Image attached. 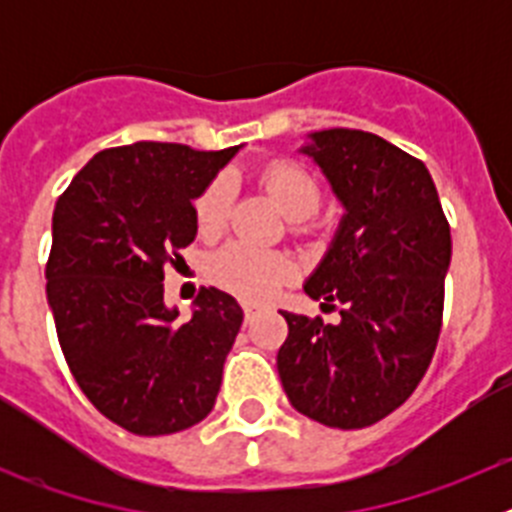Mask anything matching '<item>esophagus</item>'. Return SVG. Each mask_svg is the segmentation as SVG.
Wrapping results in <instances>:
<instances>
[{
  "mask_svg": "<svg viewBox=\"0 0 512 512\" xmlns=\"http://www.w3.org/2000/svg\"><path fill=\"white\" fill-rule=\"evenodd\" d=\"M256 315H259V307L251 305V302H246V305H243V318H246V325L253 323V318H256Z\"/></svg>",
  "mask_w": 512,
  "mask_h": 512,
  "instance_id": "obj_1",
  "label": "esophagus"
}]
</instances>
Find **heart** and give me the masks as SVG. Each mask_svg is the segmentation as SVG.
Here are the masks:
<instances>
[{
	"label": "heart",
	"instance_id": "heart-1",
	"mask_svg": "<svg viewBox=\"0 0 512 512\" xmlns=\"http://www.w3.org/2000/svg\"><path fill=\"white\" fill-rule=\"evenodd\" d=\"M261 184L279 202L284 212L295 220H305L318 210L323 202V187L318 176L307 171L297 161H271L261 171ZM230 200H233V182L230 176H215L194 200V220L197 230L205 238H212L228 223ZM207 274L220 289L241 300L261 302L269 300L292 274L289 256L269 248L251 246V243L233 241L215 251L207 261Z\"/></svg>",
	"mask_w": 512,
	"mask_h": 512
}]
</instances>
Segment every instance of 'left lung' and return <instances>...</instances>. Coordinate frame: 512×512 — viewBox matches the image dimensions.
Masks as SVG:
<instances>
[{
	"instance_id": "obj_1",
	"label": "left lung",
	"mask_w": 512,
	"mask_h": 512,
	"mask_svg": "<svg viewBox=\"0 0 512 512\" xmlns=\"http://www.w3.org/2000/svg\"><path fill=\"white\" fill-rule=\"evenodd\" d=\"M302 153L346 207L305 292L343 310L338 325L282 312L277 369L297 413L354 431L400 408L431 366L451 228L423 161L379 135L320 130Z\"/></svg>"
}]
</instances>
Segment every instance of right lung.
I'll use <instances>...</instances> for the list:
<instances>
[{
    "instance_id": "right-lung-1",
    "label": "right lung",
    "mask_w": 512,
    "mask_h": 512,
    "mask_svg": "<svg viewBox=\"0 0 512 512\" xmlns=\"http://www.w3.org/2000/svg\"><path fill=\"white\" fill-rule=\"evenodd\" d=\"M140 140L99 151L53 210L45 292L61 351L94 408L135 436L210 415L243 310L202 289L192 318L164 305V269L197 235L192 202L235 156Z\"/></svg>"
}]
</instances>
